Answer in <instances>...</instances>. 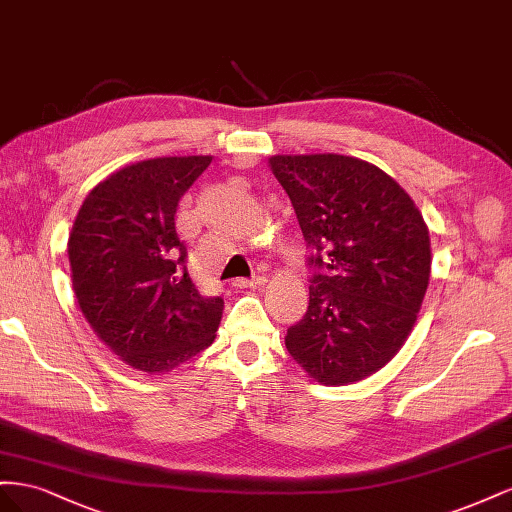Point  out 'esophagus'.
I'll list each match as a JSON object with an SVG mask.
<instances>
[{
	"instance_id": "obj_1",
	"label": "esophagus",
	"mask_w": 512,
	"mask_h": 512,
	"mask_svg": "<svg viewBox=\"0 0 512 512\" xmlns=\"http://www.w3.org/2000/svg\"><path fill=\"white\" fill-rule=\"evenodd\" d=\"M266 283V276H253V279H236L233 281V285L236 287H261Z\"/></svg>"
}]
</instances>
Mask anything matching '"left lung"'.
Instances as JSON below:
<instances>
[{"mask_svg": "<svg viewBox=\"0 0 512 512\" xmlns=\"http://www.w3.org/2000/svg\"><path fill=\"white\" fill-rule=\"evenodd\" d=\"M270 169L311 248L309 309L285 345L319 384L345 386L384 367L416 324L431 240L412 197L354 156H272Z\"/></svg>", "mask_w": 512, "mask_h": 512, "instance_id": "left-lung-1", "label": "left lung"}]
</instances>
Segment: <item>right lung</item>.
<instances>
[{
  "mask_svg": "<svg viewBox=\"0 0 512 512\" xmlns=\"http://www.w3.org/2000/svg\"><path fill=\"white\" fill-rule=\"evenodd\" d=\"M212 156L150 158L94 186L72 225L68 259L81 313L130 367L165 373L212 345L221 296H201L175 231L184 193Z\"/></svg>",
  "mask_w": 512,
  "mask_h": 512,
  "instance_id": "right-lung-1",
  "label": "right lung"
}]
</instances>
